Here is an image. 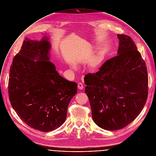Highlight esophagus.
Returning a JSON list of instances; mask_svg holds the SVG:
<instances>
[{"label": "esophagus", "mask_w": 156, "mask_h": 156, "mask_svg": "<svg viewBox=\"0 0 156 156\" xmlns=\"http://www.w3.org/2000/svg\"><path fill=\"white\" fill-rule=\"evenodd\" d=\"M77 87H78V88H79V90H82V89L83 88V84H82V83H80V82L78 83Z\"/></svg>", "instance_id": "1"}]
</instances>
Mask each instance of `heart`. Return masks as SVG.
<instances>
[{"mask_svg":"<svg viewBox=\"0 0 156 156\" xmlns=\"http://www.w3.org/2000/svg\"><path fill=\"white\" fill-rule=\"evenodd\" d=\"M93 47L92 45H88V49H87L88 52H90L91 51L93 50ZM101 63V57H97L91 62V67L93 68V70H96L99 67Z\"/></svg>","mask_w":156,"mask_h":156,"instance_id":"obj_1","label":"heart"}]
</instances>
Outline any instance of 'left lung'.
<instances>
[{
  "instance_id": "8db88e82",
  "label": "left lung",
  "mask_w": 156,
  "mask_h": 156,
  "mask_svg": "<svg viewBox=\"0 0 156 156\" xmlns=\"http://www.w3.org/2000/svg\"><path fill=\"white\" fill-rule=\"evenodd\" d=\"M117 55L96 73L84 78L92 118L105 130L122 129L133 122L146 104L148 77L146 63L132 39L117 34Z\"/></svg>"
}]
</instances>
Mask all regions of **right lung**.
Segmentation results:
<instances>
[{
	"mask_svg": "<svg viewBox=\"0 0 156 156\" xmlns=\"http://www.w3.org/2000/svg\"><path fill=\"white\" fill-rule=\"evenodd\" d=\"M48 36L41 41L26 38L9 69L8 94L20 119L31 128L49 132L66 120L77 84L62 77L50 61Z\"/></svg>",
	"mask_w": 156,
	"mask_h": 156,
	"instance_id": "right-lung-1",
	"label": "right lung"
}]
</instances>
